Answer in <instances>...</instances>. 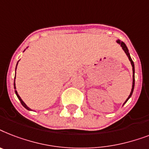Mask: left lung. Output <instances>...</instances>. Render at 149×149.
I'll return each instance as SVG.
<instances>
[{
    "label": "left lung",
    "instance_id": "left-lung-1",
    "mask_svg": "<svg viewBox=\"0 0 149 149\" xmlns=\"http://www.w3.org/2000/svg\"><path fill=\"white\" fill-rule=\"evenodd\" d=\"M116 42L118 44V45H121V47H122V49H123V51L125 52L126 55L128 56V59H129V61H130L131 62V65H132V71H133V75H132V91H131V93L130 95H129V96H128V97L127 98V99L125 100V102H124L123 103V105L125 104L126 102H128V100L131 97V96L132 95V93H133V91H134V88H135V65H134V62H133L132 59V58H131L130 56V54H129V52H128V47H127V46H126V45L125 44V43L123 42V41H121L120 40H117L116 41Z\"/></svg>",
    "mask_w": 149,
    "mask_h": 149
}]
</instances>
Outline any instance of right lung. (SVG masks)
<instances>
[{
  "label": "right lung",
  "instance_id": "add662e5",
  "mask_svg": "<svg viewBox=\"0 0 149 149\" xmlns=\"http://www.w3.org/2000/svg\"><path fill=\"white\" fill-rule=\"evenodd\" d=\"M25 50H26V49H25ZM25 50H24V51H25ZM17 64H18V62L17 63L16 69H17ZM16 69H15V76H16ZM14 91H15V94H16V95H17V98H18V99L20 100V102H21V104H22V105H23V106L24 107V108H25L26 109H27V110H28V111H31V108H30L29 107H27V104H26L25 103H24V102H23V100L21 99V97H20V96H19L18 93H17V90H16V86H15V78H14Z\"/></svg>",
  "mask_w": 149,
  "mask_h": 149
}]
</instances>
